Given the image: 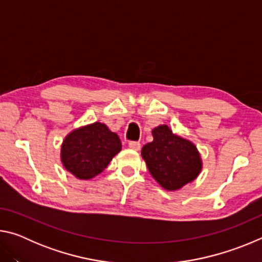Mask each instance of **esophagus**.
Returning <instances> with one entry per match:
<instances>
[{"label": "esophagus", "instance_id": "obj_1", "mask_svg": "<svg viewBox=\"0 0 262 262\" xmlns=\"http://www.w3.org/2000/svg\"><path fill=\"white\" fill-rule=\"evenodd\" d=\"M128 147H129L133 150H135V151H139V150L141 149V143H140V142L130 141L129 143H128Z\"/></svg>", "mask_w": 262, "mask_h": 262}]
</instances>
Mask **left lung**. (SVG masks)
Instances as JSON below:
<instances>
[{
    "label": "left lung",
    "instance_id": "8db88e82",
    "mask_svg": "<svg viewBox=\"0 0 262 262\" xmlns=\"http://www.w3.org/2000/svg\"><path fill=\"white\" fill-rule=\"evenodd\" d=\"M154 141L142 148L150 174L166 190H178L198 178L202 159L192 142L161 125L152 129Z\"/></svg>",
    "mask_w": 262,
    "mask_h": 262
}]
</instances>
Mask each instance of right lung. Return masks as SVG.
<instances>
[{"label": "right lung", "mask_w": 262, "mask_h": 262, "mask_svg": "<svg viewBox=\"0 0 262 262\" xmlns=\"http://www.w3.org/2000/svg\"><path fill=\"white\" fill-rule=\"evenodd\" d=\"M121 147L119 136L105 123L94 122L66 136L61 145V162L76 178L89 180L107 167Z\"/></svg>", "instance_id": "obj_1"}]
</instances>
